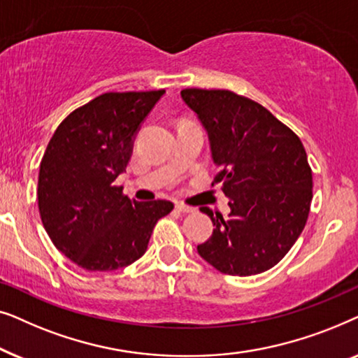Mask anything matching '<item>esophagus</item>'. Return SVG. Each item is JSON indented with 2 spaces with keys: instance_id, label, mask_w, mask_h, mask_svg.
<instances>
[{
  "instance_id": "34e87169",
  "label": "esophagus",
  "mask_w": 358,
  "mask_h": 358,
  "mask_svg": "<svg viewBox=\"0 0 358 358\" xmlns=\"http://www.w3.org/2000/svg\"><path fill=\"white\" fill-rule=\"evenodd\" d=\"M176 210L180 213H194L195 212L194 207H189V205H184V203H176Z\"/></svg>"
}]
</instances>
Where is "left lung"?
I'll return each mask as SVG.
<instances>
[{"label": "left lung", "instance_id": "left-lung-1", "mask_svg": "<svg viewBox=\"0 0 358 358\" xmlns=\"http://www.w3.org/2000/svg\"><path fill=\"white\" fill-rule=\"evenodd\" d=\"M208 134L215 184L229 199L228 218L200 208L213 234L199 244L205 261L228 275H256L290 251L305 228L313 176L301 140L256 101L228 90L180 91Z\"/></svg>", "mask_w": 358, "mask_h": 358}]
</instances>
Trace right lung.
<instances>
[{
  "label": "right lung",
  "mask_w": 358,
  "mask_h": 358,
  "mask_svg": "<svg viewBox=\"0 0 358 358\" xmlns=\"http://www.w3.org/2000/svg\"><path fill=\"white\" fill-rule=\"evenodd\" d=\"M163 94L106 92L73 110L48 141L38 212L58 251L86 271L130 266L145 254L156 222L174 208L168 200H130L115 185L141 122Z\"/></svg>",
  "instance_id": "1"
}]
</instances>
